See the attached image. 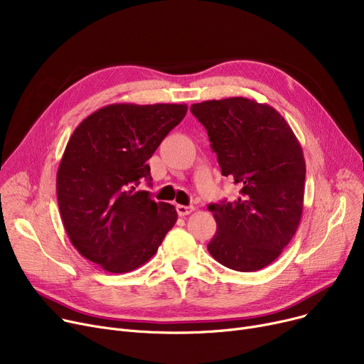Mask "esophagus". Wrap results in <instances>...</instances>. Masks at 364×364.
I'll return each mask as SVG.
<instances>
[{"label":"esophagus","instance_id":"obj_1","mask_svg":"<svg viewBox=\"0 0 364 364\" xmlns=\"http://www.w3.org/2000/svg\"><path fill=\"white\" fill-rule=\"evenodd\" d=\"M193 211V206H186V205H177V214L180 217H186Z\"/></svg>","mask_w":364,"mask_h":364}]
</instances>
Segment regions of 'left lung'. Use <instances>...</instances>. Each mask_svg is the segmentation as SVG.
Listing matches in <instances>:
<instances>
[{"label": "left lung", "mask_w": 364, "mask_h": 364, "mask_svg": "<svg viewBox=\"0 0 364 364\" xmlns=\"http://www.w3.org/2000/svg\"><path fill=\"white\" fill-rule=\"evenodd\" d=\"M224 177L240 186L233 202L209 205L217 232L208 251L236 272L272 264L298 230L305 161L289 124L272 106L246 97L195 103Z\"/></svg>", "instance_id": "1"}]
</instances>
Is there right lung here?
<instances>
[{
    "label": "right lung",
    "mask_w": 364,
    "mask_h": 364,
    "mask_svg": "<svg viewBox=\"0 0 364 364\" xmlns=\"http://www.w3.org/2000/svg\"><path fill=\"white\" fill-rule=\"evenodd\" d=\"M186 113L187 105L114 103L70 136L55 180L62 221L75 250L105 272L139 269L176 224L174 205L136 187L151 184L147 161Z\"/></svg>",
    "instance_id": "right-lung-1"
}]
</instances>
